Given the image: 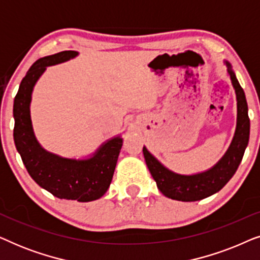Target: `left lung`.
Instances as JSON below:
<instances>
[{
    "instance_id": "1",
    "label": "left lung",
    "mask_w": 260,
    "mask_h": 260,
    "mask_svg": "<svg viewBox=\"0 0 260 260\" xmlns=\"http://www.w3.org/2000/svg\"><path fill=\"white\" fill-rule=\"evenodd\" d=\"M237 95V127L230 148L220 161L206 172L194 175H181L166 168L158 159L143 147V155L149 172L154 177L159 191L165 197L177 201H199L219 191L237 172L250 138V118L247 102L232 66L225 61Z\"/></svg>"
}]
</instances>
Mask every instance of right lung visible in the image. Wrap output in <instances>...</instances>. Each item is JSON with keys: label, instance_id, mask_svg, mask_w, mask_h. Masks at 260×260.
Returning a JSON list of instances; mask_svg holds the SVG:
<instances>
[{"label": "right lung", "instance_id": "right-lung-1", "mask_svg": "<svg viewBox=\"0 0 260 260\" xmlns=\"http://www.w3.org/2000/svg\"><path fill=\"white\" fill-rule=\"evenodd\" d=\"M78 52L63 51L35 61L21 81L14 99V142L35 182L59 199L88 202L106 193L112 181L123 138L106 141L90 158H66L45 150L35 137L30 119L31 92L46 67L76 58Z\"/></svg>", "mask_w": 260, "mask_h": 260}]
</instances>
